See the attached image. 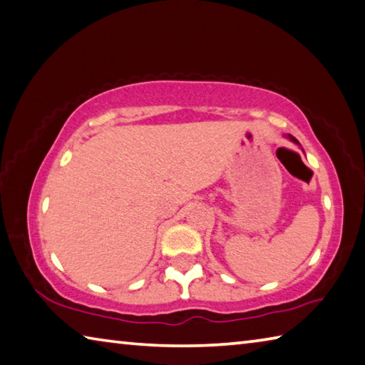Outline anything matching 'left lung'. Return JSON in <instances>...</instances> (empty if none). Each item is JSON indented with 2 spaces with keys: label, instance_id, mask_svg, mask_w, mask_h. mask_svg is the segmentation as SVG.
I'll use <instances>...</instances> for the list:
<instances>
[{
  "label": "left lung",
  "instance_id": "8db88e82",
  "mask_svg": "<svg viewBox=\"0 0 365 365\" xmlns=\"http://www.w3.org/2000/svg\"><path fill=\"white\" fill-rule=\"evenodd\" d=\"M290 138H292V140H294V142H297V140H295V138H294V137H290ZM297 143H298V142H297Z\"/></svg>",
  "mask_w": 365,
  "mask_h": 365
}]
</instances>
